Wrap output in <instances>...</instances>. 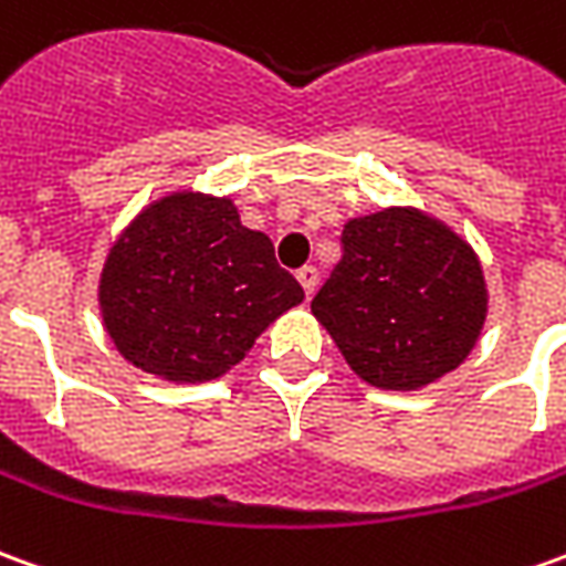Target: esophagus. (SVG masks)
Masks as SVG:
<instances>
[{
    "instance_id": "1",
    "label": "esophagus",
    "mask_w": 566,
    "mask_h": 566,
    "mask_svg": "<svg viewBox=\"0 0 566 566\" xmlns=\"http://www.w3.org/2000/svg\"><path fill=\"white\" fill-rule=\"evenodd\" d=\"M296 279H300V284H303L306 296L315 294V284H318V270H315V266H303V270L296 272Z\"/></svg>"
}]
</instances>
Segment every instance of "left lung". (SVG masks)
I'll use <instances>...</instances> for the list:
<instances>
[{"label": "left lung", "mask_w": 566, "mask_h": 566, "mask_svg": "<svg viewBox=\"0 0 566 566\" xmlns=\"http://www.w3.org/2000/svg\"><path fill=\"white\" fill-rule=\"evenodd\" d=\"M312 315L365 382L410 392L475 349L488 284L472 244L441 220L382 208L343 227V256Z\"/></svg>", "instance_id": "obj_1"}]
</instances>
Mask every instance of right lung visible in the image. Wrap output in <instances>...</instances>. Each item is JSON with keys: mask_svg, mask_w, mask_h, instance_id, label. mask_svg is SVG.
I'll return each mask as SVG.
<instances>
[{"mask_svg": "<svg viewBox=\"0 0 566 566\" xmlns=\"http://www.w3.org/2000/svg\"><path fill=\"white\" fill-rule=\"evenodd\" d=\"M97 300L125 361L171 382H208L303 303V287L275 263L270 235L242 227L232 199L184 189L118 235Z\"/></svg>", "mask_w": 566, "mask_h": 566, "instance_id": "1", "label": "right lung"}]
</instances>
